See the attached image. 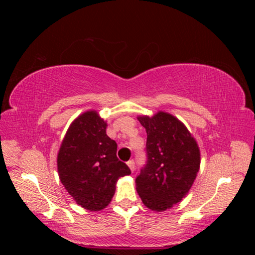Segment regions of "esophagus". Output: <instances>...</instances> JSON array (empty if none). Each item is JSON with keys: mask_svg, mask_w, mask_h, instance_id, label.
<instances>
[{"mask_svg": "<svg viewBox=\"0 0 255 255\" xmlns=\"http://www.w3.org/2000/svg\"><path fill=\"white\" fill-rule=\"evenodd\" d=\"M128 168L130 169V171H134V168H135V163H134V160H128Z\"/></svg>", "mask_w": 255, "mask_h": 255, "instance_id": "obj_1", "label": "esophagus"}]
</instances>
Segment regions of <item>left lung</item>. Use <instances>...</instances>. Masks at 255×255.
I'll return each instance as SVG.
<instances>
[{
	"instance_id": "8db88e82",
	"label": "left lung",
	"mask_w": 255,
	"mask_h": 255,
	"mask_svg": "<svg viewBox=\"0 0 255 255\" xmlns=\"http://www.w3.org/2000/svg\"><path fill=\"white\" fill-rule=\"evenodd\" d=\"M146 130V165L136 177L142 203L155 212L171 208L188 194L201 163L198 142L173 115L138 116Z\"/></svg>"
}]
</instances>
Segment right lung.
<instances>
[{"label":"right lung","instance_id":"1","mask_svg":"<svg viewBox=\"0 0 255 255\" xmlns=\"http://www.w3.org/2000/svg\"><path fill=\"white\" fill-rule=\"evenodd\" d=\"M107 122L97 111H87L69 127L57 154L59 180L85 210L101 211L110 204L116 184L130 174L117 157V143L106 134Z\"/></svg>","mask_w":255,"mask_h":255}]
</instances>
